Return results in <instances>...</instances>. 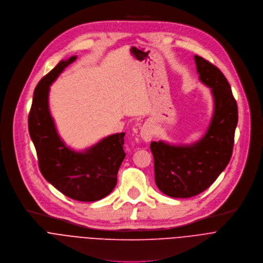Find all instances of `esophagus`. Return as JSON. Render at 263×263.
<instances>
[{
  "instance_id": "obj_1",
  "label": "esophagus",
  "mask_w": 263,
  "mask_h": 263,
  "mask_svg": "<svg viewBox=\"0 0 263 263\" xmlns=\"http://www.w3.org/2000/svg\"><path fill=\"white\" fill-rule=\"evenodd\" d=\"M141 139L145 142H149L153 137V128L149 124H144L140 130Z\"/></svg>"
}]
</instances>
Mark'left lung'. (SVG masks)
<instances>
[{"mask_svg": "<svg viewBox=\"0 0 263 263\" xmlns=\"http://www.w3.org/2000/svg\"><path fill=\"white\" fill-rule=\"evenodd\" d=\"M194 60L202 84L214 98V113L204 136L192 144L151 142L157 187L172 198H190L211 186L227 167L237 125V104L222 71L199 56Z\"/></svg>", "mask_w": 263, "mask_h": 263, "instance_id": "obj_1", "label": "left lung"}]
</instances>
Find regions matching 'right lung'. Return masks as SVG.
<instances>
[{"label": "right lung", "instance_id": "1", "mask_svg": "<svg viewBox=\"0 0 263 263\" xmlns=\"http://www.w3.org/2000/svg\"><path fill=\"white\" fill-rule=\"evenodd\" d=\"M61 60L35 88L28 124L43 177L65 196L83 202L97 201L116 186L117 173L124 160V133L110 135L83 151L66 146L49 112L50 85L77 60Z\"/></svg>", "mask_w": 263, "mask_h": 263}]
</instances>
